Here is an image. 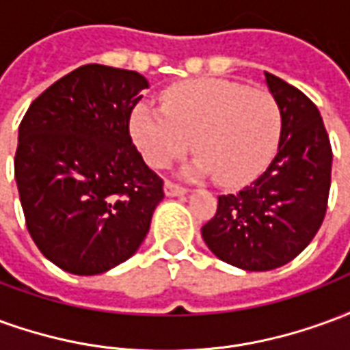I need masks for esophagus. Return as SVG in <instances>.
I'll return each instance as SVG.
<instances>
[{"instance_id":"34e87169","label":"esophagus","mask_w":350,"mask_h":350,"mask_svg":"<svg viewBox=\"0 0 350 350\" xmlns=\"http://www.w3.org/2000/svg\"><path fill=\"white\" fill-rule=\"evenodd\" d=\"M185 193H187V189L182 187V185H178V183H165V195H167V197H183Z\"/></svg>"}]
</instances>
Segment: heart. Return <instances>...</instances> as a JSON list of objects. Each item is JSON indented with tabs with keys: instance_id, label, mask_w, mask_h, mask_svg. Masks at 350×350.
Masks as SVG:
<instances>
[{
	"instance_id": "1",
	"label": "heart",
	"mask_w": 350,
	"mask_h": 350,
	"mask_svg": "<svg viewBox=\"0 0 350 350\" xmlns=\"http://www.w3.org/2000/svg\"><path fill=\"white\" fill-rule=\"evenodd\" d=\"M281 112L270 93L221 79L185 80L161 95V110L140 103L131 114L133 142L153 168L187 152L185 176H217L225 185L253 180L278 144Z\"/></svg>"
}]
</instances>
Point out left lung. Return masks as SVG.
Wrapping results in <instances>:
<instances>
[{"mask_svg":"<svg viewBox=\"0 0 350 350\" xmlns=\"http://www.w3.org/2000/svg\"><path fill=\"white\" fill-rule=\"evenodd\" d=\"M264 77L281 112L278 153L255 182L221 195L202 227L215 257L247 271L279 268L308 247L323 225L332 178L330 138L319 108L285 80Z\"/></svg>","mask_w":350,"mask_h":350,"instance_id":"1","label":"left lung"}]
</instances>
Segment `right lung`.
Wrapping results in <instances>:
<instances>
[{
	"label": "right lung",
	"instance_id": "right-lung-1",
	"mask_svg": "<svg viewBox=\"0 0 350 350\" xmlns=\"http://www.w3.org/2000/svg\"><path fill=\"white\" fill-rule=\"evenodd\" d=\"M146 88L137 71L82 65L44 90L20 123L14 180L27 230L69 273L95 275L133 257L165 197L129 135Z\"/></svg>",
	"mask_w": 350,
	"mask_h": 350
}]
</instances>
